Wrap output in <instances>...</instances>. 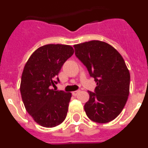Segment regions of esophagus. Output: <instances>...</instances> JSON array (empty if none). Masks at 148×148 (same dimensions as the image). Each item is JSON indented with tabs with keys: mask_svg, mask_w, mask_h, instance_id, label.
I'll list each match as a JSON object with an SVG mask.
<instances>
[{
	"mask_svg": "<svg viewBox=\"0 0 148 148\" xmlns=\"http://www.w3.org/2000/svg\"><path fill=\"white\" fill-rule=\"evenodd\" d=\"M79 92H80V90H76V91H73V92H72V94H73V95H74V96H76Z\"/></svg>",
	"mask_w": 148,
	"mask_h": 148,
	"instance_id": "1",
	"label": "esophagus"
}]
</instances>
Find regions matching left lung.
<instances>
[{
    "mask_svg": "<svg viewBox=\"0 0 148 148\" xmlns=\"http://www.w3.org/2000/svg\"><path fill=\"white\" fill-rule=\"evenodd\" d=\"M73 47L76 57L85 65L97 85L95 92L88 91L86 114L97 123L113 121L122 111L130 92V73L122 56L113 47L100 40Z\"/></svg>",
    "mask_w": 148,
    "mask_h": 148,
    "instance_id": "1",
    "label": "left lung"
}]
</instances>
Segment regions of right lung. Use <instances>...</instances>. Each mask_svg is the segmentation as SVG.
I'll list each match as a JSON object with an SVG mask.
<instances>
[{
  "label": "right lung",
  "instance_id": "right-lung-1",
  "mask_svg": "<svg viewBox=\"0 0 148 148\" xmlns=\"http://www.w3.org/2000/svg\"><path fill=\"white\" fill-rule=\"evenodd\" d=\"M74 53L70 45L47 44L31 55L23 68L20 90L23 104L34 121L44 127H53L67 114L71 92L50 89L65 61ZM57 81H56L55 79Z\"/></svg>",
  "mask_w": 148,
  "mask_h": 148
}]
</instances>
